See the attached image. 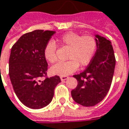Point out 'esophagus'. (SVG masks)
<instances>
[{
  "mask_svg": "<svg viewBox=\"0 0 129 129\" xmlns=\"http://www.w3.org/2000/svg\"><path fill=\"white\" fill-rule=\"evenodd\" d=\"M66 79H68V77L67 76H61V80L62 81H64Z\"/></svg>",
  "mask_w": 129,
  "mask_h": 129,
  "instance_id": "obj_1",
  "label": "esophagus"
}]
</instances>
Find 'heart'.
<instances>
[{"instance_id": "b5f03b06", "label": "heart", "mask_w": 129, "mask_h": 129, "mask_svg": "<svg viewBox=\"0 0 129 129\" xmlns=\"http://www.w3.org/2000/svg\"><path fill=\"white\" fill-rule=\"evenodd\" d=\"M56 44L69 48L66 61H61L53 66L51 72L53 75L66 76L75 72L78 66H85L94 57L97 50V42L90 35L81 36L78 33L69 31L61 35L55 41L47 43L44 54L46 61L53 63L57 61Z\"/></svg>"}]
</instances>
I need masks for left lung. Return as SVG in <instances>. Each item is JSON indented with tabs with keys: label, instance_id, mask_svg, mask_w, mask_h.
Returning <instances> with one entry per match:
<instances>
[{
	"label": "left lung",
	"instance_id": "left-lung-1",
	"mask_svg": "<svg viewBox=\"0 0 129 129\" xmlns=\"http://www.w3.org/2000/svg\"><path fill=\"white\" fill-rule=\"evenodd\" d=\"M97 51L86 69L73 77L78 85L71 91L74 101L84 107L98 104L108 93L112 81L116 59L111 42L95 35Z\"/></svg>",
	"mask_w": 129,
	"mask_h": 129
}]
</instances>
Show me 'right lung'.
<instances>
[{
	"instance_id": "add662e5",
	"label": "right lung",
	"mask_w": 129,
	"mask_h": 129,
	"mask_svg": "<svg viewBox=\"0 0 129 129\" xmlns=\"http://www.w3.org/2000/svg\"><path fill=\"white\" fill-rule=\"evenodd\" d=\"M54 31L37 29L23 35L11 49L9 76L14 91L20 102L29 108L39 109L53 99L54 89L61 82L59 76L47 78L48 63L44 48Z\"/></svg>"
}]
</instances>
